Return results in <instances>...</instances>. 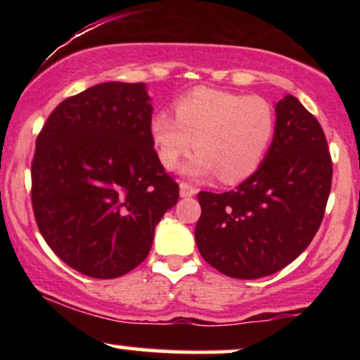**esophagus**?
I'll list each match as a JSON object with an SVG mask.
<instances>
[{"label": "esophagus", "mask_w": 360, "mask_h": 360, "mask_svg": "<svg viewBox=\"0 0 360 360\" xmlns=\"http://www.w3.org/2000/svg\"><path fill=\"white\" fill-rule=\"evenodd\" d=\"M179 189H181V196L183 198H189V196H194V194L198 193V189L191 186L189 183H184V181H181L179 184Z\"/></svg>", "instance_id": "obj_1"}]
</instances>
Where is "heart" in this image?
<instances>
[{"mask_svg":"<svg viewBox=\"0 0 360 360\" xmlns=\"http://www.w3.org/2000/svg\"><path fill=\"white\" fill-rule=\"evenodd\" d=\"M174 116L157 113L150 137L164 167L174 169L194 146L189 176L218 174L226 184L245 181L260 167L276 134L271 103L213 88H196L174 105Z\"/></svg>","mask_w":360,"mask_h":360,"instance_id":"1","label":"heart"}]
</instances>
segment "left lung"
Segmentation results:
<instances>
[{"label": "left lung", "mask_w": 360, "mask_h": 360, "mask_svg": "<svg viewBox=\"0 0 360 360\" xmlns=\"http://www.w3.org/2000/svg\"><path fill=\"white\" fill-rule=\"evenodd\" d=\"M276 134L266 159L240 186L201 191L194 238L210 266L235 279L286 267L309 245L332 188V157L318 120L295 96L276 105Z\"/></svg>", "instance_id": "left-lung-1"}]
</instances>
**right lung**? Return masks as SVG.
I'll return each instance as SVG.
<instances>
[{
  "label": "right lung",
  "mask_w": 360,
  "mask_h": 360,
  "mask_svg": "<svg viewBox=\"0 0 360 360\" xmlns=\"http://www.w3.org/2000/svg\"><path fill=\"white\" fill-rule=\"evenodd\" d=\"M143 82H103L49 115L32 160L37 226L81 274L113 279L143 262L179 186L150 137Z\"/></svg>",
  "instance_id": "right-lung-1"
}]
</instances>
